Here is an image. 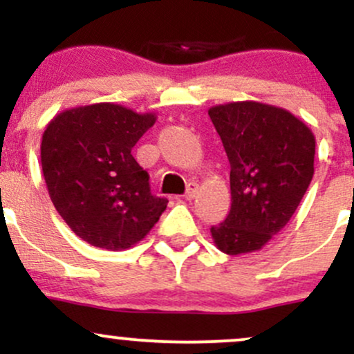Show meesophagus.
Here are the masks:
<instances>
[{
	"label": "esophagus",
	"mask_w": 354,
	"mask_h": 354,
	"mask_svg": "<svg viewBox=\"0 0 354 354\" xmlns=\"http://www.w3.org/2000/svg\"><path fill=\"white\" fill-rule=\"evenodd\" d=\"M196 193H198L196 183H188V186H186V193H185L186 200H193V198L196 196Z\"/></svg>",
	"instance_id": "esophagus-1"
}]
</instances>
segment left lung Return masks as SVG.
Masks as SVG:
<instances>
[{"mask_svg": "<svg viewBox=\"0 0 354 354\" xmlns=\"http://www.w3.org/2000/svg\"><path fill=\"white\" fill-rule=\"evenodd\" d=\"M230 161L231 209L211 226L226 254L261 250L290 221L315 174L311 129L283 108L238 101L209 108Z\"/></svg>", "mask_w": 354, "mask_h": 354, "instance_id": "1", "label": "left lung"}]
</instances>
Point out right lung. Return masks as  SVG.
<instances>
[{"label":"right lung","mask_w":354,"mask_h":354,"mask_svg":"<svg viewBox=\"0 0 354 354\" xmlns=\"http://www.w3.org/2000/svg\"><path fill=\"white\" fill-rule=\"evenodd\" d=\"M156 121L121 104L59 113L41 140L48 193L76 236L104 250H128L160 219L168 200L151 194L149 174L131 149Z\"/></svg>","instance_id":"right-lung-1"}]
</instances>
